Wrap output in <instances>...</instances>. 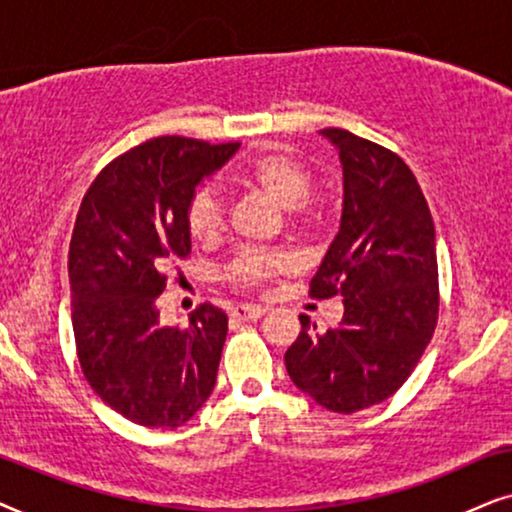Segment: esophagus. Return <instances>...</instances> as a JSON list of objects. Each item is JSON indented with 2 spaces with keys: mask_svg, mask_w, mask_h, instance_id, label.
I'll return each instance as SVG.
<instances>
[{
  "mask_svg": "<svg viewBox=\"0 0 512 512\" xmlns=\"http://www.w3.org/2000/svg\"><path fill=\"white\" fill-rule=\"evenodd\" d=\"M264 313H267V309L260 304H241L231 311V318L238 320V323H248V320H257L260 316H264Z\"/></svg>",
  "mask_w": 512,
  "mask_h": 512,
  "instance_id": "1",
  "label": "esophagus"
}]
</instances>
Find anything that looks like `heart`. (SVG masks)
Instances as JSON below:
<instances>
[{
  "label": "heart",
  "mask_w": 512,
  "mask_h": 512,
  "mask_svg": "<svg viewBox=\"0 0 512 512\" xmlns=\"http://www.w3.org/2000/svg\"><path fill=\"white\" fill-rule=\"evenodd\" d=\"M238 185L260 189L278 206L288 208L292 217L304 215V199L311 192L313 175L295 156L283 152H264L236 168ZM187 229L196 241H213L224 229V199L215 185L196 189L187 206ZM292 267L285 252L267 248H243L229 264V276L241 285H260L267 278L283 274Z\"/></svg>",
  "instance_id": "b5f03b06"
}]
</instances>
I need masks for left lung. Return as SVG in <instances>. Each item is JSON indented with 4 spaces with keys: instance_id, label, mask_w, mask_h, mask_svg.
<instances>
[{
    "instance_id": "obj_1",
    "label": "left lung",
    "mask_w": 512,
    "mask_h": 512,
    "mask_svg": "<svg viewBox=\"0 0 512 512\" xmlns=\"http://www.w3.org/2000/svg\"><path fill=\"white\" fill-rule=\"evenodd\" d=\"M344 175L342 220L311 278V297L339 295L342 323L318 332L306 316L285 367L299 391L353 414L391 398L417 367L438 323L435 227L398 154L344 128H323Z\"/></svg>"
}]
</instances>
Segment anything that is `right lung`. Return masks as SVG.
I'll return each mask as SVG.
<instances>
[{"mask_svg": "<svg viewBox=\"0 0 512 512\" xmlns=\"http://www.w3.org/2000/svg\"><path fill=\"white\" fill-rule=\"evenodd\" d=\"M238 142L154 138L114 159L81 201L70 243L74 342L84 377L133 424L177 428L213 393L227 313L192 311L187 327L161 323V274L187 257V206Z\"/></svg>", "mask_w": 512, "mask_h": 512, "instance_id": "right-lung-1", "label": "right lung"}]
</instances>
